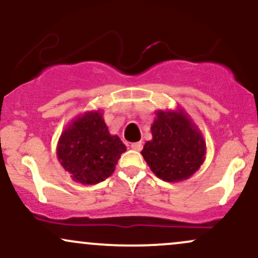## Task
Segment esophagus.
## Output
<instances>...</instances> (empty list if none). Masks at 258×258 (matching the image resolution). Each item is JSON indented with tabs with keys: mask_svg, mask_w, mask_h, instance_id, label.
Masks as SVG:
<instances>
[{
	"mask_svg": "<svg viewBox=\"0 0 258 258\" xmlns=\"http://www.w3.org/2000/svg\"><path fill=\"white\" fill-rule=\"evenodd\" d=\"M131 148L133 150H136V152H141L142 148H143V144H142V142H136V143L131 144Z\"/></svg>",
	"mask_w": 258,
	"mask_h": 258,
	"instance_id": "esophagus-1",
	"label": "esophagus"
}]
</instances>
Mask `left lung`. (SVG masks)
Segmentation results:
<instances>
[{
  "label": "left lung",
  "mask_w": 258,
  "mask_h": 258,
  "mask_svg": "<svg viewBox=\"0 0 258 258\" xmlns=\"http://www.w3.org/2000/svg\"><path fill=\"white\" fill-rule=\"evenodd\" d=\"M152 141L142 155L153 173L165 182H182L199 170L206 158V142L182 106L155 111Z\"/></svg>",
  "instance_id": "8db88e82"
}]
</instances>
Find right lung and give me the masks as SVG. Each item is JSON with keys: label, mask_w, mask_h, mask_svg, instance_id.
Wrapping results in <instances>:
<instances>
[{"label": "right lung", "mask_w": 258, "mask_h": 258, "mask_svg": "<svg viewBox=\"0 0 258 258\" xmlns=\"http://www.w3.org/2000/svg\"><path fill=\"white\" fill-rule=\"evenodd\" d=\"M126 146L109 133L103 111L90 110L68 123L57 144V156L75 182L97 184L115 171Z\"/></svg>", "instance_id": "obj_1"}]
</instances>
